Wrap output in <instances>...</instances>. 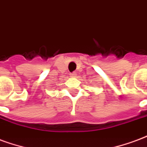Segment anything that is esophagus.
I'll return each mask as SVG.
<instances>
[{"mask_svg":"<svg viewBox=\"0 0 147 147\" xmlns=\"http://www.w3.org/2000/svg\"><path fill=\"white\" fill-rule=\"evenodd\" d=\"M70 76L71 77H76L77 76V73H76V71H74V72H72V73L71 74Z\"/></svg>","mask_w":147,"mask_h":147,"instance_id":"obj_1","label":"esophagus"}]
</instances>
